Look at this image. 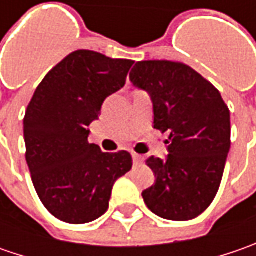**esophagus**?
<instances>
[{"instance_id": "1", "label": "esophagus", "mask_w": 256, "mask_h": 256, "mask_svg": "<svg viewBox=\"0 0 256 256\" xmlns=\"http://www.w3.org/2000/svg\"><path fill=\"white\" fill-rule=\"evenodd\" d=\"M132 160L135 164L141 162V161H142V155H140V154H136V152H132Z\"/></svg>"}]
</instances>
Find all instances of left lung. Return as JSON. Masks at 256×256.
<instances>
[{"instance_id":"1","label":"left lung","mask_w":256,"mask_h":256,"mask_svg":"<svg viewBox=\"0 0 256 256\" xmlns=\"http://www.w3.org/2000/svg\"><path fill=\"white\" fill-rule=\"evenodd\" d=\"M130 80L148 91L154 128L168 132V156H150L152 186L142 192L151 211L170 221L201 215L220 190L231 148V115L220 91L190 65L140 61Z\"/></svg>"}]
</instances>
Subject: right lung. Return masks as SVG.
Wrapping results in <instances>:
<instances>
[{"instance_id":"1","label":"right lung","mask_w":256,"mask_h":256,"mask_svg":"<svg viewBox=\"0 0 256 256\" xmlns=\"http://www.w3.org/2000/svg\"><path fill=\"white\" fill-rule=\"evenodd\" d=\"M134 61L78 50L36 86L24 116L25 160L40 200L66 224L104 215L115 181L132 168L128 151L102 152L88 142L106 96L120 91Z\"/></svg>"}]
</instances>
